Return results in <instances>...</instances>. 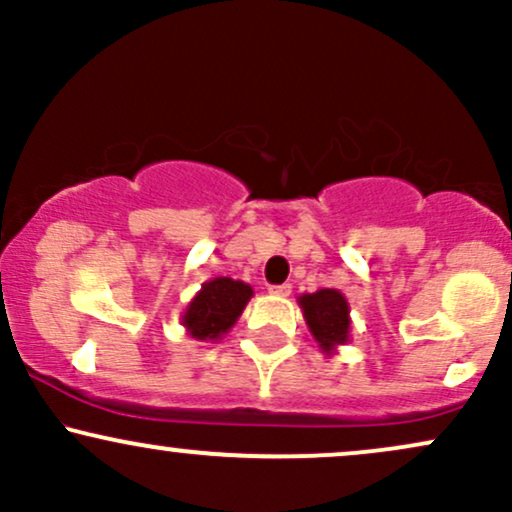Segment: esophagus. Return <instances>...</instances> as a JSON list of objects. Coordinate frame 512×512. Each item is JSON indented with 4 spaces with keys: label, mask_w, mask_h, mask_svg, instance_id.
Returning a JSON list of instances; mask_svg holds the SVG:
<instances>
[{
    "label": "esophagus",
    "mask_w": 512,
    "mask_h": 512,
    "mask_svg": "<svg viewBox=\"0 0 512 512\" xmlns=\"http://www.w3.org/2000/svg\"><path fill=\"white\" fill-rule=\"evenodd\" d=\"M269 293H274V296H289V293H291V284L269 286Z\"/></svg>",
    "instance_id": "1"
}]
</instances>
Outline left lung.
<instances>
[{"label": "left lung", "mask_w": 512, "mask_h": 512, "mask_svg": "<svg viewBox=\"0 0 512 512\" xmlns=\"http://www.w3.org/2000/svg\"><path fill=\"white\" fill-rule=\"evenodd\" d=\"M303 317L320 344L322 354H332L337 346L349 342V303L337 289H320L315 293H303L298 298Z\"/></svg>", "instance_id": "obj_1"}]
</instances>
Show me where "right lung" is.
Returning <instances> with one entry per match:
<instances>
[{
	"label": "right lung",
	"mask_w": 512,
	"mask_h": 512,
	"mask_svg": "<svg viewBox=\"0 0 512 512\" xmlns=\"http://www.w3.org/2000/svg\"><path fill=\"white\" fill-rule=\"evenodd\" d=\"M250 298L252 286L228 279V276H216L202 284V291L187 305L182 325L187 334L199 342H216L236 325Z\"/></svg>",
	"instance_id": "right-lung-1"
}]
</instances>
